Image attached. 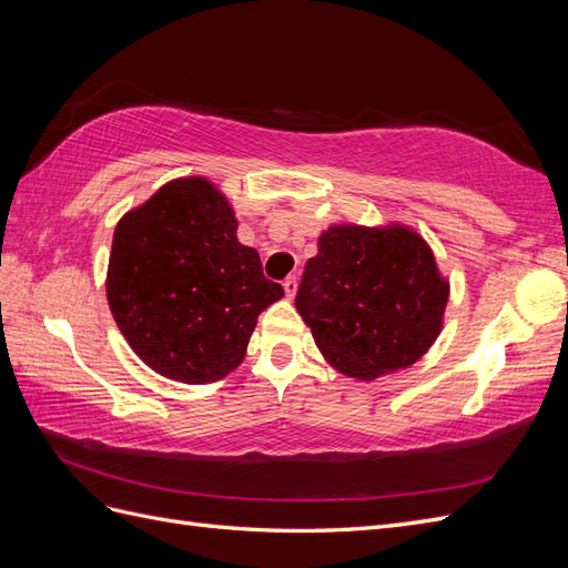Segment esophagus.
<instances>
[{
	"label": "esophagus",
	"mask_w": 568,
	"mask_h": 568,
	"mask_svg": "<svg viewBox=\"0 0 568 568\" xmlns=\"http://www.w3.org/2000/svg\"><path fill=\"white\" fill-rule=\"evenodd\" d=\"M296 288H298V280H296V274H288V277L284 280V291H286V298H294V296H296Z\"/></svg>",
	"instance_id": "esophagus-1"
}]
</instances>
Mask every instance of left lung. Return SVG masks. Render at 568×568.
I'll return each instance as SVG.
<instances>
[{
    "mask_svg": "<svg viewBox=\"0 0 568 568\" xmlns=\"http://www.w3.org/2000/svg\"><path fill=\"white\" fill-rule=\"evenodd\" d=\"M448 294L415 230L334 225L305 263L296 311L326 363L372 382L415 365L434 346Z\"/></svg>",
    "mask_w": 568,
    "mask_h": 568,
    "instance_id": "obj_1",
    "label": "left lung"
}]
</instances>
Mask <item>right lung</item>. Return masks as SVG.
Wrapping results in <instances>:
<instances>
[{
    "label": "right lung",
    "mask_w": 568,
    "mask_h": 568,
    "mask_svg": "<svg viewBox=\"0 0 568 568\" xmlns=\"http://www.w3.org/2000/svg\"><path fill=\"white\" fill-rule=\"evenodd\" d=\"M284 296L239 244L230 201L182 178L120 217L106 274L118 329L168 379L209 384L242 365L257 315Z\"/></svg>",
    "instance_id": "add662e5"
}]
</instances>
